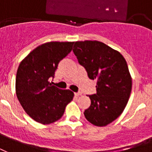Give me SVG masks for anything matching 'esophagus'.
<instances>
[{
    "label": "esophagus",
    "mask_w": 152,
    "mask_h": 152,
    "mask_svg": "<svg viewBox=\"0 0 152 152\" xmlns=\"http://www.w3.org/2000/svg\"><path fill=\"white\" fill-rule=\"evenodd\" d=\"M75 96H79V95H82V93L81 92H76V93H75Z\"/></svg>",
    "instance_id": "34e87169"
}]
</instances>
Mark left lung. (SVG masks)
<instances>
[{"label": "left lung", "mask_w": 152, "mask_h": 152, "mask_svg": "<svg viewBox=\"0 0 152 152\" xmlns=\"http://www.w3.org/2000/svg\"><path fill=\"white\" fill-rule=\"evenodd\" d=\"M73 52L90 79L97 81V93L89 95L91 104L86 118L98 126H107L125 109L132 92V81L123 55L102 42H75Z\"/></svg>", "instance_id": "8db88e82"}]
</instances>
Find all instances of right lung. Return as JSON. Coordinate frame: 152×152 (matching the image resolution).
I'll use <instances>...</instances> for the list:
<instances>
[{
  "mask_svg": "<svg viewBox=\"0 0 152 152\" xmlns=\"http://www.w3.org/2000/svg\"><path fill=\"white\" fill-rule=\"evenodd\" d=\"M74 42H50L34 49L21 61L16 76V94L21 107L34 120L54 123L63 115L74 93L51 85L61 60L72 50Z\"/></svg>",
  "mask_w": 152,
  "mask_h": 152,
  "instance_id": "right-lung-1",
  "label": "right lung"
}]
</instances>
